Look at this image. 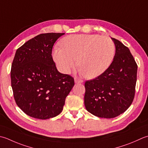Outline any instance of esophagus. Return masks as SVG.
I'll return each mask as SVG.
<instances>
[{
    "instance_id": "1",
    "label": "esophagus",
    "mask_w": 148,
    "mask_h": 148,
    "mask_svg": "<svg viewBox=\"0 0 148 148\" xmlns=\"http://www.w3.org/2000/svg\"><path fill=\"white\" fill-rule=\"evenodd\" d=\"M74 82H75V83H82L83 82V80L82 79H77V78H75L74 79Z\"/></svg>"
}]
</instances>
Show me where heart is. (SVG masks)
<instances>
[{
    "label": "heart",
    "mask_w": 148,
    "mask_h": 148,
    "mask_svg": "<svg viewBox=\"0 0 148 148\" xmlns=\"http://www.w3.org/2000/svg\"><path fill=\"white\" fill-rule=\"evenodd\" d=\"M62 47L55 48L53 58L59 70L69 74L77 64L85 77L94 79L111 65L115 53L114 43L110 38L96 34L68 35L60 41Z\"/></svg>",
    "instance_id": "obj_1"
}]
</instances>
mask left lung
I'll list each match as a JSON object with an SVG mask.
<instances>
[{"label":"left lung","instance_id":"left-lung-1","mask_svg":"<svg viewBox=\"0 0 148 148\" xmlns=\"http://www.w3.org/2000/svg\"><path fill=\"white\" fill-rule=\"evenodd\" d=\"M112 40L115 54L111 65L101 76L85 84L86 110L106 119L118 116L132 105L137 73V65L130 49L118 40Z\"/></svg>","mask_w":148,"mask_h":148}]
</instances>
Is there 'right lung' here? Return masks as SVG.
I'll return each instance as SVG.
<instances>
[{
    "label": "right lung",
    "mask_w": 148,
    "mask_h": 148,
    "mask_svg": "<svg viewBox=\"0 0 148 148\" xmlns=\"http://www.w3.org/2000/svg\"><path fill=\"white\" fill-rule=\"evenodd\" d=\"M65 33L40 34L17 49L11 65L14 100L25 114L47 119L62 112L73 77L57 70L52 57L54 43Z\"/></svg>",
    "instance_id": "obj_1"
}]
</instances>
